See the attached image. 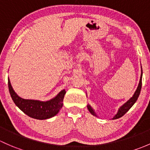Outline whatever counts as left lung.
<instances>
[{
  "label": "left lung",
  "instance_id": "1",
  "mask_svg": "<svg viewBox=\"0 0 150 150\" xmlns=\"http://www.w3.org/2000/svg\"><path fill=\"white\" fill-rule=\"evenodd\" d=\"M142 74H141V77H140L139 84L138 87H137V90H136L134 95H133L132 98H131L130 99H129V100H128V101L126 102L125 104H123V105L120 108L119 110H118V113H117L116 115L113 117V118H112V119H117V118H121V117L123 116L124 114H126V112L129 111V110L130 109L133 105H134V104L136 103V101H137V99H138L139 96L140 92H141L142 84ZM87 108H88V110H89V112L92 114V115L97 116L96 113H95V111L93 110V109L91 108V106L89 105H87Z\"/></svg>",
  "mask_w": 150,
  "mask_h": 150
}]
</instances>
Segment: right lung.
I'll return each mask as SVG.
<instances>
[{"mask_svg": "<svg viewBox=\"0 0 150 150\" xmlns=\"http://www.w3.org/2000/svg\"><path fill=\"white\" fill-rule=\"evenodd\" d=\"M8 89L13 103L21 111L31 118L38 120H44L55 116L63 107V100L66 94L65 89L59 92L55 98L49 101L25 100L16 95L12 88L8 79Z\"/></svg>", "mask_w": 150, "mask_h": 150, "instance_id": "obj_1", "label": "right lung"}]
</instances>
